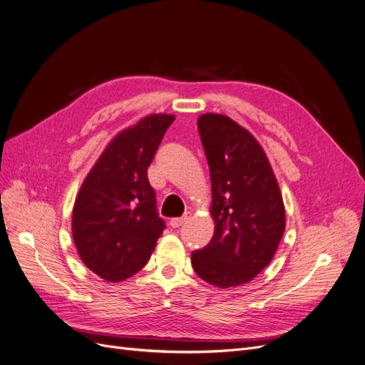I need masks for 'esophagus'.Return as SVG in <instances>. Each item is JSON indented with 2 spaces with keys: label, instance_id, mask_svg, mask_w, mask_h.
<instances>
[{
  "label": "esophagus",
  "instance_id": "esophagus-1",
  "mask_svg": "<svg viewBox=\"0 0 365 365\" xmlns=\"http://www.w3.org/2000/svg\"><path fill=\"white\" fill-rule=\"evenodd\" d=\"M188 213H185L184 217H180V218H173V220H169V225L173 227V228H178V227H181L187 220H188Z\"/></svg>",
  "mask_w": 365,
  "mask_h": 365
}]
</instances>
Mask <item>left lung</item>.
Masks as SVG:
<instances>
[{"label":"left lung","mask_w":365,"mask_h":365,"mask_svg":"<svg viewBox=\"0 0 365 365\" xmlns=\"http://www.w3.org/2000/svg\"><path fill=\"white\" fill-rule=\"evenodd\" d=\"M197 128L210 170L215 232L191 253V265L213 286H240L272 259L286 227L283 197L264 150L245 128L217 113L202 115Z\"/></svg>","instance_id":"obj_1"}]
</instances>
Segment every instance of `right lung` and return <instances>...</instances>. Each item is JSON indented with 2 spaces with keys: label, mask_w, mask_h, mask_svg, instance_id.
<instances>
[{
  "label": "right lung",
  "mask_w": 365,
  "mask_h": 365,
  "mask_svg": "<svg viewBox=\"0 0 365 365\" xmlns=\"http://www.w3.org/2000/svg\"><path fill=\"white\" fill-rule=\"evenodd\" d=\"M174 119L152 115L122 131L79 190L73 242L82 262L107 282H122L138 272L166 228L147 168Z\"/></svg>",
  "instance_id": "1"
}]
</instances>
